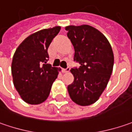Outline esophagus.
<instances>
[{"instance_id": "esophagus-1", "label": "esophagus", "mask_w": 132, "mask_h": 132, "mask_svg": "<svg viewBox=\"0 0 132 132\" xmlns=\"http://www.w3.org/2000/svg\"><path fill=\"white\" fill-rule=\"evenodd\" d=\"M69 71H70V68H69V66H68L66 69H63V71L64 73H67V72H69Z\"/></svg>"}]
</instances>
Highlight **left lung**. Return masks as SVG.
<instances>
[{"label": "left lung", "instance_id": "obj_1", "mask_svg": "<svg viewBox=\"0 0 132 132\" xmlns=\"http://www.w3.org/2000/svg\"><path fill=\"white\" fill-rule=\"evenodd\" d=\"M67 36L75 49L74 61L80 66L71 69L74 82L68 86L71 100L81 106H88L99 98L107 87L114 64L110 42L92 26H66Z\"/></svg>", "mask_w": 132, "mask_h": 132}]
</instances>
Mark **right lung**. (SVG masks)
I'll use <instances>...</instances> for the list:
<instances>
[{
	"label": "right lung",
	"instance_id": "right-lung-1",
	"mask_svg": "<svg viewBox=\"0 0 132 132\" xmlns=\"http://www.w3.org/2000/svg\"><path fill=\"white\" fill-rule=\"evenodd\" d=\"M60 26L30 35L19 45L12 63L13 83L22 100L30 104L44 102L50 95L58 69L48 64L47 50Z\"/></svg>",
	"mask_w": 132,
	"mask_h": 132
}]
</instances>
